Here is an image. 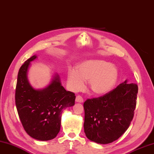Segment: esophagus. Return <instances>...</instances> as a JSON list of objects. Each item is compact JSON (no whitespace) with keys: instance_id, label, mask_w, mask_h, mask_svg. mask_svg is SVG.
I'll list each match as a JSON object with an SVG mask.
<instances>
[{"instance_id":"esophagus-1","label":"esophagus","mask_w":154,"mask_h":154,"mask_svg":"<svg viewBox=\"0 0 154 154\" xmlns=\"http://www.w3.org/2000/svg\"><path fill=\"white\" fill-rule=\"evenodd\" d=\"M76 102H79V103H82L84 102V99L82 98V97L81 96H77L76 98Z\"/></svg>"}]
</instances>
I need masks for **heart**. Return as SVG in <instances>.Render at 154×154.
I'll return each instance as SVG.
<instances>
[{"mask_svg": "<svg viewBox=\"0 0 154 154\" xmlns=\"http://www.w3.org/2000/svg\"><path fill=\"white\" fill-rule=\"evenodd\" d=\"M118 78V71L114 65L103 60H87L78 64L76 70L69 69L68 82L74 91L80 90L90 80V87L96 94H105L112 90Z\"/></svg>", "mask_w": 154, "mask_h": 154, "instance_id": "heart-1", "label": "heart"}]
</instances>
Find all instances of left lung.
Masks as SVG:
<instances>
[{
  "label": "left lung",
  "instance_id": "left-lung-1",
  "mask_svg": "<svg viewBox=\"0 0 154 154\" xmlns=\"http://www.w3.org/2000/svg\"><path fill=\"white\" fill-rule=\"evenodd\" d=\"M127 82L125 80L105 95L84 102V128L90 140L100 144L112 143L129 128L138 87Z\"/></svg>",
  "mask_w": 154,
  "mask_h": 154
}]
</instances>
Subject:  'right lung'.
Returning a JSON list of instances; mask_svg holds the SVG:
<instances>
[{"label":"right lung","instance_id":"1","mask_svg":"<svg viewBox=\"0 0 154 154\" xmlns=\"http://www.w3.org/2000/svg\"><path fill=\"white\" fill-rule=\"evenodd\" d=\"M36 57L34 55L28 59L18 71L15 103L26 132L34 139L47 141L57 136L62 111L74 105L76 96L64 89L58 74L45 88L34 89L28 80L27 72L30 62Z\"/></svg>","mask_w":154,"mask_h":154}]
</instances>
